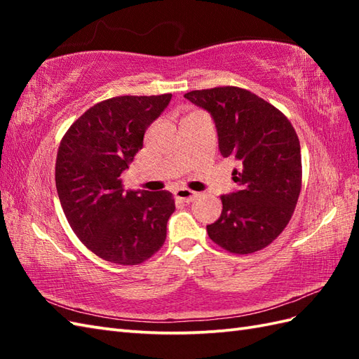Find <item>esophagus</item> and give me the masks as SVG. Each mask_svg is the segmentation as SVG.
<instances>
[{
    "label": "esophagus",
    "instance_id": "34e87169",
    "mask_svg": "<svg viewBox=\"0 0 359 359\" xmlns=\"http://www.w3.org/2000/svg\"><path fill=\"white\" fill-rule=\"evenodd\" d=\"M174 196H175V199L188 203V202H193L196 199L197 193L191 191V189H188V188H175Z\"/></svg>",
    "mask_w": 359,
    "mask_h": 359
}]
</instances>
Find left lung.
I'll return each mask as SVG.
<instances>
[{
	"instance_id": "1",
	"label": "left lung",
	"mask_w": 359,
	"mask_h": 359,
	"mask_svg": "<svg viewBox=\"0 0 359 359\" xmlns=\"http://www.w3.org/2000/svg\"><path fill=\"white\" fill-rule=\"evenodd\" d=\"M185 98L211 114L220 154L241 163L233 171L239 189L220 196V217L207 225L210 239L236 255L265 248L284 231L301 193V144L294 128L247 89L191 90Z\"/></svg>"
}]
</instances>
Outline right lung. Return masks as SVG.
Segmentation results:
<instances>
[{
	"mask_svg": "<svg viewBox=\"0 0 359 359\" xmlns=\"http://www.w3.org/2000/svg\"><path fill=\"white\" fill-rule=\"evenodd\" d=\"M171 94L112 97L89 108L60 143L55 184L74 233L104 261L137 265L160 250L175 205L170 191H133L121 172Z\"/></svg>",
	"mask_w": 359,
	"mask_h": 359,
	"instance_id": "1",
	"label": "right lung"
}]
</instances>
